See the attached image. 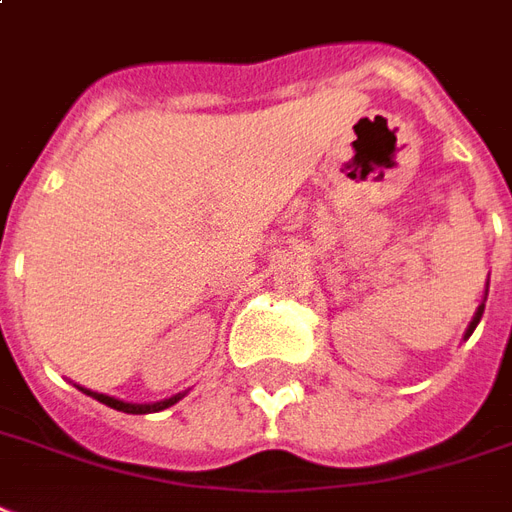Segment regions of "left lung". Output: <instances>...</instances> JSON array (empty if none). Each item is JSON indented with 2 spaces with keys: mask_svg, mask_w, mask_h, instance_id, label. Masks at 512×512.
<instances>
[{
  "mask_svg": "<svg viewBox=\"0 0 512 512\" xmlns=\"http://www.w3.org/2000/svg\"><path fill=\"white\" fill-rule=\"evenodd\" d=\"M486 297H489V280H486ZM486 297H483V302H480L478 310H475V315H472L470 326H467V332H464V340H467V337H470V334L475 332V326L480 324V315H483V307H486Z\"/></svg>",
  "mask_w": 512,
  "mask_h": 512,
  "instance_id": "left-lung-1",
  "label": "left lung"
}]
</instances>
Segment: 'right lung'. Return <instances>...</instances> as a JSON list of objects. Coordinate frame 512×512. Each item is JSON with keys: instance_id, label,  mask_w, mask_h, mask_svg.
<instances>
[{"instance_id": "add662e5", "label": "right lung", "mask_w": 512, "mask_h": 512, "mask_svg": "<svg viewBox=\"0 0 512 512\" xmlns=\"http://www.w3.org/2000/svg\"><path fill=\"white\" fill-rule=\"evenodd\" d=\"M83 394H88V397H94L96 402H102V405L113 407V410H121V413H132V416H145V413H159V410H167V407H172L175 402H180V399L186 397V391L183 394H175V397L169 399H161V402H148V405H134V402H124V399H115V397H107V394H99V391H91V388H83L78 386Z\"/></svg>"}]
</instances>
